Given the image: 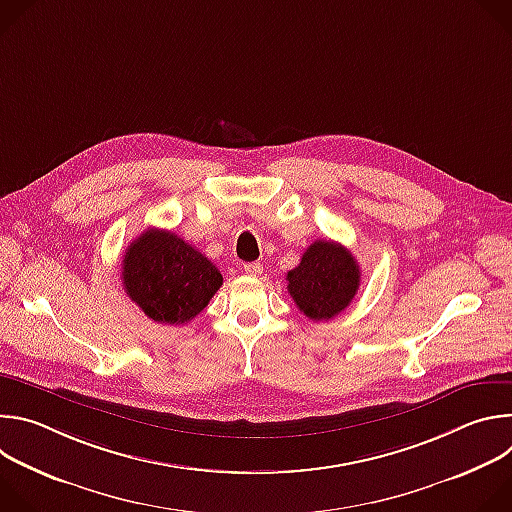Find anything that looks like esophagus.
<instances>
[{"label":"esophagus","mask_w":512,"mask_h":512,"mask_svg":"<svg viewBox=\"0 0 512 512\" xmlns=\"http://www.w3.org/2000/svg\"><path fill=\"white\" fill-rule=\"evenodd\" d=\"M245 273L261 275L263 273V265L261 263H245Z\"/></svg>","instance_id":"obj_1"}]
</instances>
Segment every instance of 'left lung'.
Returning <instances> with one entry per match:
<instances>
[{
	"instance_id": "8db88e82",
	"label": "left lung",
	"mask_w": 512,
	"mask_h": 512,
	"mask_svg": "<svg viewBox=\"0 0 512 512\" xmlns=\"http://www.w3.org/2000/svg\"><path fill=\"white\" fill-rule=\"evenodd\" d=\"M285 279L289 296L300 312L322 322L348 308L360 285V269L352 253L340 243L316 241Z\"/></svg>"
}]
</instances>
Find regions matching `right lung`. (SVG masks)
I'll return each instance as SVG.
<instances>
[{
  "mask_svg": "<svg viewBox=\"0 0 512 512\" xmlns=\"http://www.w3.org/2000/svg\"><path fill=\"white\" fill-rule=\"evenodd\" d=\"M125 294L158 324H186L198 316L223 275L208 257L172 231L148 229L125 251Z\"/></svg>",
  "mask_w": 512,
  "mask_h": 512,
  "instance_id": "1",
  "label": "right lung"
}]
</instances>
